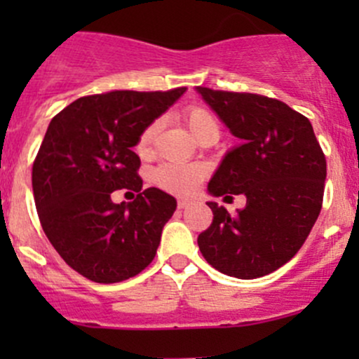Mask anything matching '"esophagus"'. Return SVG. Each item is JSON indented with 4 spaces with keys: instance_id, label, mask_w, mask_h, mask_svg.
<instances>
[{
    "instance_id": "1",
    "label": "esophagus",
    "mask_w": 359,
    "mask_h": 359,
    "mask_svg": "<svg viewBox=\"0 0 359 359\" xmlns=\"http://www.w3.org/2000/svg\"><path fill=\"white\" fill-rule=\"evenodd\" d=\"M191 205H193V203H191L189 200H179V201H177V206H179L180 210H184V208H189Z\"/></svg>"
}]
</instances>
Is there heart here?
Instances as JSON below:
<instances>
[{
  "label": "heart",
  "mask_w": 359,
  "mask_h": 359,
  "mask_svg": "<svg viewBox=\"0 0 359 359\" xmlns=\"http://www.w3.org/2000/svg\"><path fill=\"white\" fill-rule=\"evenodd\" d=\"M180 119L189 128L194 139L200 144H215L220 137V121L215 112L205 106H189L180 112ZM159 123L154 119L140 132L135 142V151L140 158H147L153 151L154 137ZM206 168L201 165H179L163 163L153 173V180L158 187L172 194H191L198 184L205 179Z\"/></svg>",
  "instance_id": "b5f03b06"
}]
</instances>
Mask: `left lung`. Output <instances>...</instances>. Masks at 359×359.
I'll list each match as a JSON object with an SVG mask.
<instances>
[{
    "mask_svg": "<svg viewBox=\"0 0 359 359\" xmlns=\"http://www.w3.org/2000/svg\"><path fill=\"white\" fill-rule=\"evenodd\" d=\"M205 102L241 139L208 184L213 196L245 194L231 215L210 201L213 220L198 236L212 267L253 280L299 252L321 212L327 159L306 116L271 97L198 86Z\"/></svg>",
    "mask_w": 359,
    "mask_h": 359,
    "instance_id": "left-lung-1",
    "label": "left lung"
}]
</instances>
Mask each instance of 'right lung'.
Segmentation results:
<instances>
[{
  "mask_svg": "<svg viewBox=\"0 0 359 359\" xmlns=\"http://www.w3.org/2000/svg\"><path fill=\"white\" fill-rule=\"evenodd\" d=\"M184 92L86 95L50 121L32 163V193L46 238L81 276L118 283L153 262L177 201L158 187L140 193V159L132 147ZM118 189L135 190L137 198L116 205Z\"/></svg>",
  "mask_w": 359,
  "mask_h": 359,
  "instance_id": "add662e5",
  "label": "right lung"
}]
</instances>
